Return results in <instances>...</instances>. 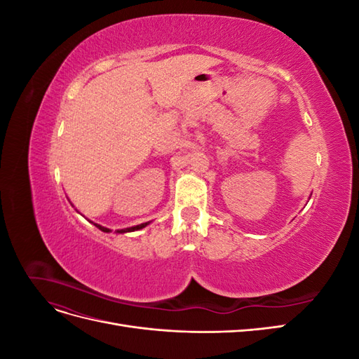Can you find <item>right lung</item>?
I'll return each instance as SVG.
<instances>
[{"instance_id": "right-lung-1", "label": "right lung", "mask_w": 359, "mask_h": 359, "mask_svg": "<svg viewBox=\"0 0 359 359\" xmlns=\"http://www.w3.org/2000/svg\"><path fill=\"white\" fill-rule=\"evenodd\" d=\"M94 226H97L99 227V229L102 231V232H106V233H109V232H112L111 229H107V227H104V226H102V224H97V223H94V222H91ZM151 222H147V223H142V224H137V226H132V227H126V229H118V231H115L116 233H127V232H135V231H139V229H144L145 226H148Z\"/></svg>"}]
</instances>
